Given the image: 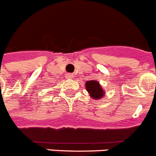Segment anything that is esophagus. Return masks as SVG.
Returning a JSON list of instances; mask_svg holds the SVG:
<instances>
[{
    "instance_id": "34e87169",
    "label": "esophagus",
    "mask_w": 156,
    "mask_h": 156,
    "mask_svg": "<svg viewBox=\"0 0 156 156\" xmlns=\"http://www.w3.org/2000/svg\"><path fill=\"white\" fill-rule=\"evenodd\" d=\"M72 76H73L72 74H67V75H66V78H67V79H71Z\"/></svg>"
}]
</instances>
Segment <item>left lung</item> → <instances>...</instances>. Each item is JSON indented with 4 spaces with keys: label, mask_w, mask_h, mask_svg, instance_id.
Here are the masks:
<instances>
[{
    "label": "left lung",
    "mask_w": 156,
    "mask_h": 156,
    "mask_svg": "<svg viewBox=\"0 0 156 156\" xmlns=\"http://www.w3.org/2000/svg\"><path fill=\"white\" fill-rule=\"evenodd\" d=\"M86 89L93 99H100L105 95L104 90L101 87L98 81L89 80L86 83Z\"/></svg>",
    "instance_id": "8db88e82"
}]
</instances>
